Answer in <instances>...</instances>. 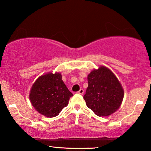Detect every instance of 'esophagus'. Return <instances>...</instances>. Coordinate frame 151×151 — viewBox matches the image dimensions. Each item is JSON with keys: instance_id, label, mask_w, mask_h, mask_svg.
Listing matches in <instances>:
<instances>
[{"instance_id": "34e87169", "label": "esophagus", "mask_w": 151, "mask_h": 151, "mask_svg": "<svg viewBox=\"0 0 151 151\" xmlns=\"http://www.w3.org/2000/svg\"><path fill=\"white\" fill-rule=\"evenodd\" d=\"M84 90L82 89V88H80V89L79 90V91H78L77 93H79V94H81V95H83V93H84Z\"/></svg>"}]
</instances>
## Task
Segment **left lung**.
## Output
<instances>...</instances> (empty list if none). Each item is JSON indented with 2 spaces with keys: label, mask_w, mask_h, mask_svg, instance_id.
<instances>
[{
  "label": "left lung",
  "mask_w": 151,
  "mask_h": 151,
  "mask_svg": "<svg viewBox=\"0 0 151 151\" xmlns=\"http://www.w3.org/2000/svg\"><path fill=\"white\" fill-rule=\"evenodd\" d=\"M88 87L84 99L98 116H108L119 108L124 98L120 82L110 69L101 66L88 75Z\"/></svg>",
  "instance_id": "obj_1"
}]
</instances>
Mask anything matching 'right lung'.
Listing matches in <instances>:
<instances>
[{
	"mask_svg": "<svg viewBox=\"0 0 151 151\" xmlns=\"http://www.w3.org/2000/svg\"><path fill=\"white\" fill-rule=\"evenodd\" d=\"M73 96L60 73L49 72L39 77L32 86L30 102L39 113L47 117L59 115Z\"/></svg>",
	"mask_w": 151,
	"mask_h": 151,
	"instance_id": "obj_1",
	"label": "right lung"
}]
</instances>
